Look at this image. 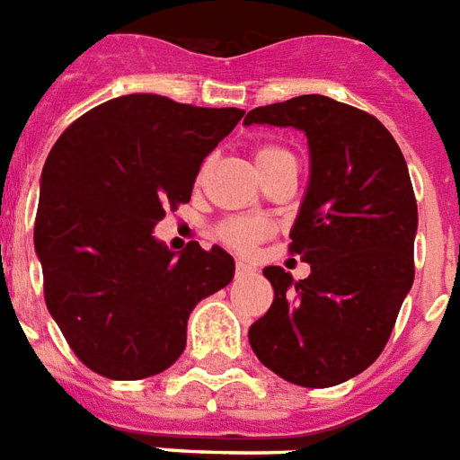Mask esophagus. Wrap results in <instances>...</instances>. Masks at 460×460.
<instances>
[{"label": "esophagus", "instance_id": "obj_1", "mask_svg": "<svg viewBox=\"0 0 460 460\" xmlns=\"http://www.w3.org/2000/svg\"><path fill=\"white\" fill-rule=\"evenodd\" d=\"M255 272V268H251L248 262H238L236 265V277H251Z\"/></svg>", "mask_w": 460, "mask_h": 460}]
</instances>
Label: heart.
Returning a JSON list of instances; mask_svg holds the SVG:
<instances>
[{"mask_svg":"<svg viewBox=\"0 0 460 460\" xmlns=\"http://www.w3.org/2000/svg\"><path fill=\"white\" fill-rule=\"evenodd\" d=\"M282 156H292L285 149H279V146H261L258 152H255V164H258V171L265 166H270L272 161L282 159ZM268 234V224L262 222V219H243V217H238V219H229V222L222 224V229H219V236L226 245H231L234 251H251L258 241H262Z\"/></svg>","mask_w":460,"mask_h":460,"instance_id":"b5f03b06","label":"heart"}]
</instances>
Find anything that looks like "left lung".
<instances>
[{"label": "left lung", "instance_id": "8db88e82", "mask_svg": "<svg viewBox=\"0 0 460 460\" xmlns=\"http://www.w3.org/2000/svg\"><path fill=\"white\" fill-rule=\"evenodd\" d=\"M243 125L306 135L308 185L289 251L311 265L299 282L277 265L262 270L275 299L248 342L289 384L338 385L376 362L415 279L408 164L374 115L318 93L255 108Z\"/></svg>", "mask_w": 460, "mask_h": 460}]
</instances>
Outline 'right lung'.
<instances>
[{"instance_id": "add662e5", "label": "right lung", "mask_w": 460, "mask_h": 460, "mask_svg": "<svg viewBox=\"0 0 460 460\" xmlns=\"http://www.w3.org/2000/svg\"><path fill=\"white\" fill-rule=\"evenodd\" d=\"M243 113L129 93L84 113L48 154L33 231L45 304L91 371L137 381L168 369L192 308L234 279L224 248L173 253L154 226L190 199L202 159Z\"/></svg>"}]
</instances>
